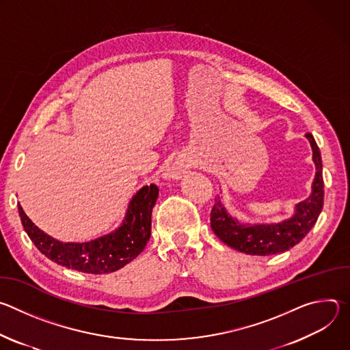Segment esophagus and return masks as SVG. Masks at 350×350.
<instances>
[{"label":"esophagus","mask_w":350,"mask_h":350,"mask_svg":"<svg viewBox=\"0 0 350 350\" xmlns=\"http://www.w3.org/2000/svg\"><path fill=\"white\" fill-rule=\"evenodd\" d=\"M185 174H187V166H184L183 163L173 165L170 169H167V173H166L169 178H176V180L184 177Z\"/></svg>","instance_id":"esophagus-1"}]
</instances>
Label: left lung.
I'll use <instances>...</instances> for the list:
<instances>
[{
	"instance_id": "obj_1",
	"label": "left lung",
	"mask_w": 350,
	"mask_h": 350,
	"mask_svg": "<svg viewBox=\"0 0 350 350\" xmlns=\"http://www.w3.org/2000/svg\"><path fill=\"white\" fill-rule=\"evenodd\" d=\"M313 149L316 176L312 193L295 206V215L281 223L273 224H241L231 217L220 199L215 201L211 212V227L213 232L235 251L254 256H270L282 254L301 242L316 224L324 205L323 162L314 137L308 133Z\"/></svg>"
}]
</instances>
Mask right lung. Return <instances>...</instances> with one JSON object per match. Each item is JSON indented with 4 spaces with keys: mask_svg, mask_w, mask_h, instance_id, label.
I'll return each instance as SVG.
<instances>
[{
    "mask_svg": "<svg viewBox=\"0 0 350 350\" xmlns=\"http://www.w3.org/2000/svg\"><path fill=\"white\" fill-rule=\"evenodd\" d=\"M159 188L155 184L142 187L130 201L122 226L113 232L90 242L62 243L42 232L18 205L25 231L38 251L53 262L88 274L116 271L134 260L151 237V216Z\"/></svg>",
    "mask_w": 350,
    "mask_h": 350,
    "instance_id": "right-lung-1",
    "label": "right lung"
}]
</instances>
